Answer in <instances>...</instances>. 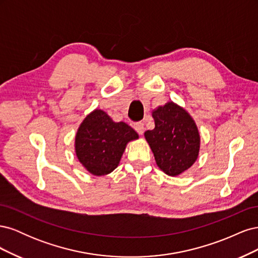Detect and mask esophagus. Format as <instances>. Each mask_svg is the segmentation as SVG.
Listing matches in <instances>:
<instances>
[{
    "label": "esophagus",
    "instance_id": "obj_1",
    "mask_svg": "<svg viewBox=\"0 0 258 258\" xmlns=\"http://www.w3.org/2000/svg\"><path fill=\"white\" fill-rule=\"evenodd\" d=\"M135 129H136V131L138 132L139 135H143V132H144V130H145V126H144V123L143 122H137V123H135Z\"/></svg>",
    "mask_w": 258,
    "mask_h": 258
}]
</instances>
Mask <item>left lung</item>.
<instances>
[{
  "mask_svg": "<svg viewBox=\"0 0 258 258\" xmlns=\"http://www.w3.org/2000/svg\"><path fill=\"white\" fill-rule=\"evenodd\" d=\"M155 128L144 137L156 163L167 175L176 176L196 162L200 151V135L196 122L185 108L172 102L152 112Z\"/></svg>",
  "mask_w": 258,
  "mask_h": 258,
  "instance_id": "8db88e82",
  "label": "left lung"
}]
</instances>
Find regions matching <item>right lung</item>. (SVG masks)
Masks as SVG:
<instances>
[{
	"label": "right lung",
	"instance_id": "add662e5",
	"mask_svg": "<svg viewBox=\"0 0 258 258\" xmlns=\"http://www.w3.org/2000/svg\"><path fill=\"white\" fill-rule=\"evenodd\" d=\"M139 135L123 121L116 122L104 111L89 113L75 136V154L83 167L92 175H106L119 165L130 141Z\"/></svg>",
	"mask_w": 258,
	"mask_h": 258
}]
</instances>
